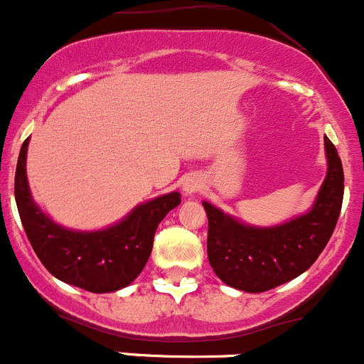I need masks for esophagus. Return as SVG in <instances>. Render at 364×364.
Listing matches in <instances>:
<instances>
[{"label": "esophagus", "instance_id": "1", "mask_svg": "<svg viewBox=\"0 0 364 364\" xmlns=\"http://www.w3.org/2000/svg\"><path fill=\"white\" fill-rule=\"evenodd\" d=\"M199 188H201V181H198L196 178H190L183 183V192H185L186 196H190V193H196Z\"/></svg>", "mask_w": 364, "mask_h": 364}]
</instances>
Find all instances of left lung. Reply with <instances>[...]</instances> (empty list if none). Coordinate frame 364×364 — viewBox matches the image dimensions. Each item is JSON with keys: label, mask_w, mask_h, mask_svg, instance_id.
<instances>
[{"label": "left lung", "mask_w": 364, "mask_h": 364, "mask_svg": "<svg viewBox=\"0 0 364 364\" xmlns=\"http://www.w3.org/2000/svg\"><path fill=\"white\" fill-rule=\"evenodd\" d=\"M328 171L314 206L305 215L274 228H253L203 203L208 215L210 266L224 284L246 293H262L307 271L336 228L345 176L334 144L325 136Z\"/></svg>", "instance_id": "8db88e82"}]
</instances>
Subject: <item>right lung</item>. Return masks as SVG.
Segmentation results:
<instances>
[{
    "mask_svg": "<svg viewBox=\"0 0 364 364\" xmlns=\"http://www.w3.org/2000/svg\"><path fill=\"white\" fill-rule=\"evenodd\" d=\"M19 151L14 193L23 228L43 266L55 278L90 293H113L131 284L147 264L158 224L181 203L178 192L140 205L102 232H73L44 215L30 196L26 149Z\"/></svg>",
    "mask_w": 364,
    "mask_h": 364,
    "instance_id": "1",
    "label": "right lung"
}]
</instances>
